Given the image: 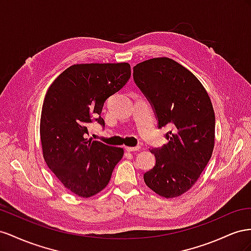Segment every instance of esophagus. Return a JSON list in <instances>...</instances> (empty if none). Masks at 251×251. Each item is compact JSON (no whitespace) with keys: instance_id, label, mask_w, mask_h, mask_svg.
Masks as SVG:
<instances>
[{"instance_id":"1","label":"esophagus","mask_w":251,"mask_h":251,"mask_svg":"<svg viewBox=\"0 0 251 251\" xmlns=\"http://www.w3.org/2000/svg\"><path fill=\"white\" fill-rule=\"evenodd\" d=\"M141 149V146H135V147H129V146H126L125 147V150H127V151H139V150Z\"/></svg>"}]
</instances>
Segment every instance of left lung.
<instances>
[{
    "instance_id": "left-lung-1",
    "label": "left lung",
    "mask_w": 251,
    "mask_h": 251,
    "mask_svg": "<svg viewBox=\"0 0 251 251\" xmlns=\"http://www.w3.org/2000/svg\"><path fill=\"white\" fill-rule=\"evenodd\" d=\"M133 80L151 104L159 128L171 127L167 144L150 150L155 165L144 174L145 184L161 197H178L195 185L213 151L210 98L195 75L169 58L137 64Z\"/></svg>"
}]
</instances>
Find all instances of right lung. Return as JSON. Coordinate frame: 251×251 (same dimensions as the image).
<instances>
[{"instance_id":"add662e5","label":"right lung","mask_w":251,"mask_h":251,"mask_svg":"<svg viewBox=\"0 0 251 251\" xmlns=\"http://www.w3.org/2000/svg\"><path fill=\"white\" fill-rule=\"evenodd\" d=\"M131 75L128 63L75 64L50 85L42 107L40 134L47 166L71 192L90 198L109 183L124 150L86 138L87 125L105 126V101Z\"/></svg>"}]
</instances>
